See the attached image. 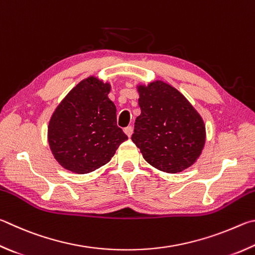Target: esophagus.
<instances>
[{
  "label": "esophagus",
  "instance_id": "1",
  "mask_svg": "<svg viewBox=\"0 0 255 255\" xmlns=\"http://www.w3.org/2000/svg\"><path fill=\"white\" fill-rule=\"evenodd\" d=\"M124 132H125V134L130 137L132 135V133H133V128L132 127H127L124 128Z\"/></svg>",
  "mask_w": 255,
  "mask_h": 255
}]
</instances>
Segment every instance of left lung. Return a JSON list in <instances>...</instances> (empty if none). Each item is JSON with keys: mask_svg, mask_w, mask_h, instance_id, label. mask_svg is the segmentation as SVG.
<instances>
[{"mask_svg": "<svg viewBox=\"0 0 255 255\" xmlns=\"http://www.w3.org/2000/svg\"><path fill=\"white\" fill-rule=\"evenodd\" d=\"M141 114L132 141L146 162L176 173L190 167L205 143V125L186 97L163 82L139 86Z\"/></svg>", "mask_w": 255, "mask_h": 255, "instance_id": "8db88e82", "label": "left lung"}]
</instances>
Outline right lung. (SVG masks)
<instances>
[{"label": "right lung", "instance_id": "right-lung-1", "mask_svg": "<svg viewBox=\"0 0 255 255\" xmlns=\"http://www.w3.org/2000/svg\"><path fill=\"white\" fill-rule=\"evenodd\" d=\"M111 86L95 77L80 82L52 114L48 141L55 159L67 170L88 173L104 166L128 135L116 124Z\"/></svg>", "mask_w": 255, "mask_h": 255}]
</instances>
